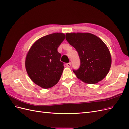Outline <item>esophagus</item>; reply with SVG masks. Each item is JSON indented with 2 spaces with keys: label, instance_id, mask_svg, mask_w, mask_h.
<instances>
[{
  "label": "esophagus",
  "instance_id": "34e87169",
  "mask_svg": "<svg viewBox=\"0 0 129 129\" xmlns=\"http://www.w3.org/2000/svg\"><path fill=\"white\" fill-rule=\"evenodd\" d=\"M66 66H67V67H71V62H69V63H66Z\"/></svg>",
  "mask_w": 129,
  "mask_h": 129
}]
</instances>
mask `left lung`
Instances as JSON below:
<instances>
[{
	"instance_id": "obj_1",
	"label": "left lung",
	"mask_w": 129,
	"mask_h": 129,
	"mask_svg": "<svg viewBox=\"0 0 129 129\" xmlns=\"http://www.w3.org/2000/svg\"><path fill=\"white\" fill-rule=\"evenodd\" d=\"M66 39L79 54L80 67L73 69L77 78L85 83L95 84L107 76L111 57L107 46L100 38L89 33H73L66 34Z\"/></svg>"
}]
</instances>
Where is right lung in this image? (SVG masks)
Listing matches in <instances>:
<instances>
[{
    "label": "right lung",
    "instance_id": "right-lung-1",
    "mask_svg": "<svg viewBox=\"0 0 129 129\" xmlns=\"http://www.w3.org/2000/svg\"><path fill=\"white\" fill-rule=\"evenodd\" d=\"M65 35L55 33L41 38L31 47L26 56L27 74L34 83L43 88L53 87L60 80L64 68L57 48Z\"/></svg>",
    "mask_w": 129,
    "mask_h": 129
}]
</instances>
